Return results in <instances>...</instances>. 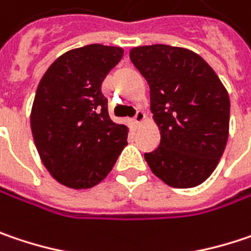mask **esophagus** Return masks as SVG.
<instances>
[{"mask_svg":"<svg viewBox=\"0 0 251 251\" xmlns=\"http://www.w3.org/2000/svg\"><path fill=\"white\" fill-rule=\"evenodd\" d=\"M144 120H146V114L143 113V111H137L135 113V117H134V123L137 124V126H141L143 123H144Z\"/></svg>","mask_w":251,"mask_h":251,"instance_id":"obj_1","label":"esophagus"}]
</instances>
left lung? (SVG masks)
<instances>
[{
  "label": "left lung",
  "mask_w": 251,
  "mask_h": 251,
  "mask_svg": "<svg viewBox=\"0 0 251 251\" xmlns=\"http://www.w3.org/2000/svg\"><path fill=\"white\" fill-rule=\"evenodd\" d=\"M130 60L150 87L160 146L144 158L176 188L196 187L217 167L228 138L230 99L214 70L181 47H135Z\"/></svg>",
  "instance_id": "obj_1"
}]
</instances>
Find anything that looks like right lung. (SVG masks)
Instances as JSON below:
<instances>
[{
    "label": "right lung",
    "mask_w": 251,
    "mask_h": 251,
    "mask_svg": "<svg viewBox=\"0 0 251 251\" xmlns=\"http://www.w3.org/2000/svg\"><path fill=\"white\" fill-rule=\"evenodd\" d=\"M120 47L74 48L48 67L31 110V131L50 174L70 188L102 181L123 149L128 128L111 121L101 82L120 63Z\"/></svg>",
    "instance_id": "add662e5"
}]
</instances>
